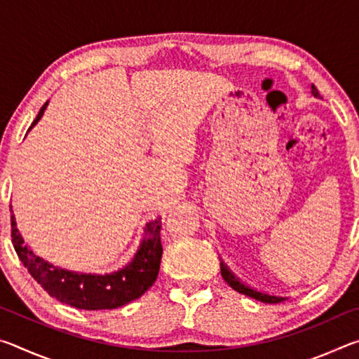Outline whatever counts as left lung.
I'll return each instance as SVG.
<instances>
[{"label": "left lung", "instance_id": "obj_1", "mask_svg": "<svg viewBox=\"0 0 359 359\" xmlns=\"http://www.w3.org/2000/svg\"><path fill=\"white\" fill-rule=\"evenodd\" d=\"M312 93L313 96H317L320 98V93L315 85H312ZM220 269H222V277L224 278V282H226L231 288L239 291V293L245 294V296H250L253 299L261 301V302H266V304H277V302H283L287 297L285 296H276V294H269V293H263V291H258V290H253L248 287V285L242 283L238 277H236L233 272L229 271V267L223 263H220Z\"/></svg>", "mask_w": 359, "mask_h": 359}]
</instances>
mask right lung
<instances>
[{
  "label": "right lung",
  "instance_id": "obj_1",
  "mask_svg": "<svg viewBox=\"0 0 359 359\" xmlns=\"http://www.w3.org/2000/svg\"><path fill=\"white\" fill-rule=\"evenodd\" d=\"M46 106L29 130L38 123ZM12 209V208H11ZM161 217L145 224L144 239L128 264L111 274H79L52 266L29 250L17 229L15 218L11 215V238L15 253L29 274L57 301L83 311H106L117 309L141 297L155 283L161 263Z\"/></svg>",
  "mask_w": 359,
  "mask_h": 359
}]
</instances>
